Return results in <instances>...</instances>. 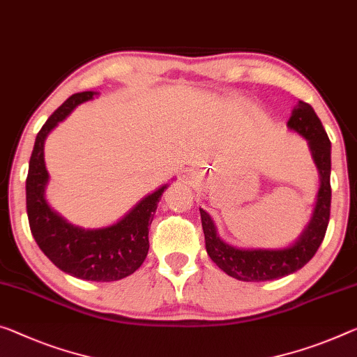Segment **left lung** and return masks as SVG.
<instances>
[{"mask_svg": "<svg viewBox=\"0 0 357 357\" xmlns=\"http://www.w3.org/2000/svg\"><path fill=\"white\" fill-rule=\"evenodd\" d=\"M287 126L295 132L308 140L312 158L321 174V188L317 193L314 213L303 234L294 245L287 249H236L233 245L218 238L215 225L211 220L209 213L199 209L202 231H204L206 250L212 261L223 270L228 276L248 282L273 281L292 274L303 268L319 249L327 231L328 218H331V140L311 105L298 102L294 109Z\"/></svg>", "mask_w": 357, "mask_h": 357, "instance_id": "left-lung-1", "label": "left lung"}]
</instances>
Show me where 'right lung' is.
I'll return each instance as SVG.
<instances>
[{"mask_svg":"<svg viewBox=\"0 0 357 357\" xmlns=\"http://www.w3.org/2000/svg\"><path fill=\"white\" fill-rule=\"evenodd\" d=\"M94 94L86 91L68 97L38 132L26 175V215L36 244L57 268L86 281L112 282L139 270L146 259L148 228L167 186L148 195L123 220L100 229L73 227L49 207L45 199L49 177L45 166L46 135L76 105L91 100Z\"/></svg>","mask_w":357,"mask_h":357,"instance_id":"right-lung-1","label":"right lung"}]
</instances>
